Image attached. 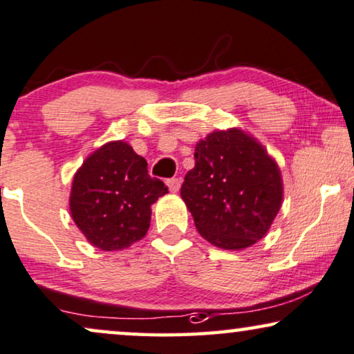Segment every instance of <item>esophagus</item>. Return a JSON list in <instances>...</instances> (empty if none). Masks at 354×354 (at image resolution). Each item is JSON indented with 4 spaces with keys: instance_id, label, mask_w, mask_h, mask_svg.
Instances as JSON below:
<instances>
[{
    "instance_id": "obj_1",
    "label": "esophagus",
    "mask_w": 354,
    "mask_h": 354,
    "mask_svg": "<svg viewBox=\"0 0 354 354\" xmlns=\"http://www.w3.org/2000/svg\"><path fill=\"white\" fill-rule=\"evenodd\" d=\"M167 186L171 192H178V191H180V186H181V180H180V178H169V180H167Z\"/></svg>"
}]
</instances>
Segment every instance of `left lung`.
<instances>
[{
    "mask_svg": "<svg viewBox=\"0 0 354 354\" xmlns=\"http://www.w3.org/2000/svg\"><path fill=\"white\" fill-rule=\"evenodd\" d=\"M196 167L181 186L196 228L221 249H244L266 236L283 197L280 169L239 129L215 131L196 145Z\"/></svg>",
    "mask_w": 354,
    "mask_h": 354,
    "instance_id": "8db88e82",
    "label": "left lung"
}]
</instances>
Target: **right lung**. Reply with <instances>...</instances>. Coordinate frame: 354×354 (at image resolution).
Listing matches in <instances>:
<instances>
[{
  "label": "right lung",
  "mask_w": 354,
  "mask_h": 354,
  "mask_svg": "<svg viewBox=\"0 0 354 354\" xmlns=\"http://www.w3.org/2000/svg\"><path fill=\"white\" fill-rule=\"evenodd\" d=\"M167 192L165 183L149 174L145 158L118 140L95 150L75 173L69 209L88 243L118 251L145 236L150 205Z\"/></svg>",
  "instance_id": "right-lung-1"
}]
</instances>
